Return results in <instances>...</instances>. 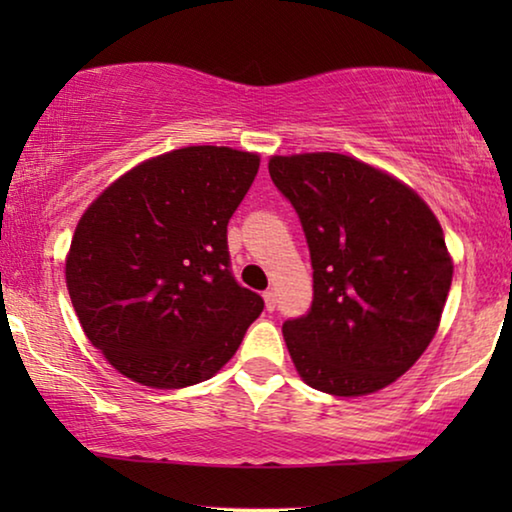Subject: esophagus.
<instances>
[{
  "instance_id": "1",
  "label": "esophagus",
  "mask_w": 512,
  "mask_h": 512,
  "mask_svg": "<svg viewBox=\"0 0 512 512\" xmlns=\"http://www.w3.org/2000/svg\"><path fill=\"white\" fill-rule=\"evenodd\" d=\"M263 300H265V307H268L270 312L275 310V305H277V296H275V291H272V289L263 291Z\"/></svg>"
}]
</instances>
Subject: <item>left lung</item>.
Segmentation results:
<instances>
[{
    "instance_id": "obj_1",
    "label": "left lung",
    "mask_w": 512,
    "mask_h": 512,
    "mask_svg": "<svg viewBox=\"0 0 512 512\" xmlns=\"http://www.w3.org/2000/svg\"><path fill=\"white\" fill-rule=\"evenodd\" d=\"M272 184L296 209L312 305L282 326L312 389L363 396L412 368L452 284L443 228L415 191L342 153L275 156Z\"/></svg>"
}]
</instances>
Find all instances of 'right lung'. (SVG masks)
<instances>
[{"label": "right lung", "mask_w": 512, "mask_h": 512, "mask_svg": "<svg viewBox=\"0 0 512 512\" xmlns=\"http://www.w3.org/2000/svg\"><path fill=\"white\" fill-rule=\"evenodd\" d=\"M261 158L186 146L114 181L81 216L67 289L118 373L156 389L209 380L263 312L230 268L228 221Z\"/></svg>", "instance_id": "obj_1"}]
</instances>
